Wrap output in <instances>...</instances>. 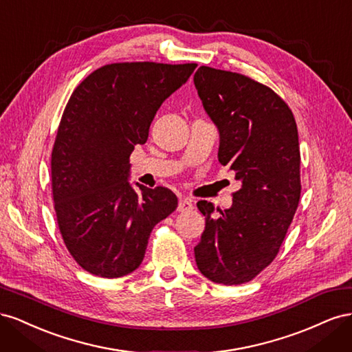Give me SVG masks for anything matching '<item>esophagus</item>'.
<instances>
[{
  "label": "esophagus",
  "mask_w": 352,
  "mask_h": 352,
  "mask_svg": "<svg viewBox=\"0 0 352 352\" xmlns=\"http://www.w3.org/2000/svg\"><path fill=\"white\" fill-rule=\"evenodd\" d=\"M192 201L188 198H180L179 199V206H177V211H189L192 210Z\"/></svg>",
  "instance_id": "esophagus-1"
}]
</instances>
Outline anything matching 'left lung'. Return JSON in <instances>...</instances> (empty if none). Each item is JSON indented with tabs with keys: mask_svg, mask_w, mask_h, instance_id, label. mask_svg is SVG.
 Here are the masks:
<instances>
[{
	"mask_svg": "<svg viewBox=\"0 0 352 352\" xmlns=\"http://www.w3.org/2000/svg\"><path fill=\"white\" fill-rule=\"evenodd\" d=\"M194 82L219 127V162L242 184L219 217L211 202H197L206 230L195 261L211 282L247 283L276 258L300 202L296 122L278 94L245 74L201 66Z\"/></svg>",
	"mask_w": 352,
	"mask_h": 352,
	"instance_id": "obj_1",
	"label": "left lung"
}]
</instances>
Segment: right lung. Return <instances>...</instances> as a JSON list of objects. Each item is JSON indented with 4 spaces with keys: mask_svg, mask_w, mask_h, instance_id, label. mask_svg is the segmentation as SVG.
Masks as SVG:
<instances>
[{
    "mask_svg": "<svg viewBox=\"0 0 352 352\" xmlns=\"http://www.w3.org/2000/svg\"><path fill=\"white\" fill-rule=\"evenodd\" d=\"M197 65L126 61L85 78L63 111L51 154V189L66 248L83 270L105 279L140 267L151 230L177 207L164 186L127 182L135 145L148 140L160 105Z\"/></svg>",
    "mask_w": 352,
    "mask_h": 352,
    "instance_id": "1",
    "label": "right lung"
}]
</instances>
